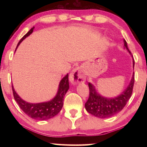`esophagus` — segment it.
I'll use <instances>...</instances> for the list:
<instances>
[{"label":"esophagus","mask_w":147,"mask_h":147,"mask_svg":"<svg viewBox=\"0 0 147 147\" xmlns=\"http://www.w3.org/2000/svg\"><path fill=\"white\" fill-rule=\"evenodd\" d=\"M69 80L73 84L85 82L86 76L83 69L81 67H76L74 69L69 76Z\"/></svg>","instance_id":"esophagus-1"}]
</instances>
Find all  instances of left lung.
Wrapping results in <instances>:
<instances>
[{
    "label": "left lung",
    "instance_id": "obj_1",
    "mask_svg": "<svg viewBox=\"0 0 147 147\" xmlns=\"http://www.w3.org/2000/svg\"><path fill=\"white\" fill-rule=\"evenodd\" d=\"M124 49H126L132 57V55L128 48L127 43L124 39ZM133 68H134V59H132ZM134 84V73L132 77L124 91L115 97H105L99 94L91 83L89 82V96L88 101L85 104L86 109L91 115L100 119L108 118L116 115L122 110L130 99L132 93Z\"/></svg>",
    "mask_w": 147,
    "mask_h": 147
}]
</instances>
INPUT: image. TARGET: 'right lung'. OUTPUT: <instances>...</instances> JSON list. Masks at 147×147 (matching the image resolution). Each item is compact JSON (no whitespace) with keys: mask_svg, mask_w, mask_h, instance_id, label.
Wrapping results in <instances>:
<instances>
[{"mask_svg":"<svg viewBox=\"0 0 147 147\" xmlns=\"http://www.w3.org/2000/svg\"><path fill=\"white\" fill-rule=\"evenodd\" d=\"M34 29V27L32 28L28 33L24 35L23 38L20 40L17 44L16 51L20 43L33 32ZM69 89V74H67L59 82L58 91L53 99L43 102L30 103L24 100L23 98L20 97L19 94L16 93L13 86H12L14 98L20 108L30 117L38 121L48 120L54 117L61 111L63 104L64 96Z\"/></svg>","mask_w":147,"mask_h":147,"instance_id":"right-lung-1","label":"right lung"}]
</instances>
